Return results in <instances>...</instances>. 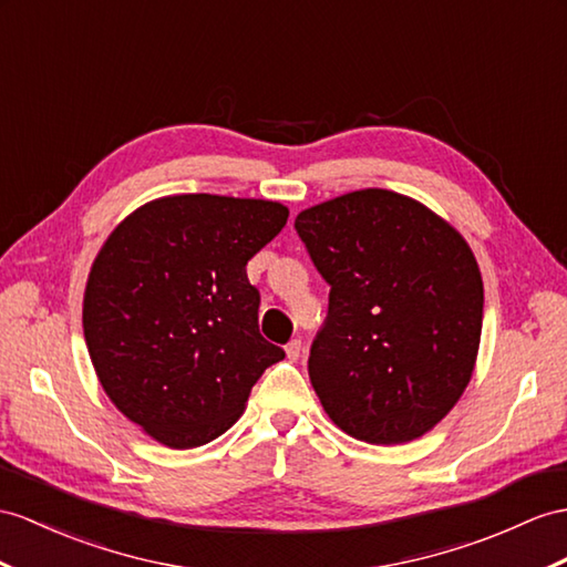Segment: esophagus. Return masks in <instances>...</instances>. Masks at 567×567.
<instances>
[{
  "label": "esophagus",
  "instance_id": "obj_1",
  "mask_svg": "<svg viewBox=\"0 0 567 567\" xmlns=\"http://www.w3.org/2000/svg\"><path fill=\"white\" fill-rule=\"evenodd\" d=\"M300 353H302V341H300V339H291V341L286 343V355H288V361H298Z\"/></svg>",
  "mask_w": 567,
  "mask_h": 567
}]
</instances>
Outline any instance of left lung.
<instances>
[{
	"label": "left lung",
	"mask_w": 567,
	"mask_h": 567,
	"mask_svg": "<svg viewBox=\"0 0 567 567\" xmlns=\"http://www.w3.org/2000/svg\"><path fill=\"white\" fill-rule=\"evenodd\" d=\"M296 230L329 284L308 372L327 416L370 445L416 440L472 380L483 281L447 220L390 189L300 212Z\"/></svg>",
	"instance_id": "1"
}]
</instances>
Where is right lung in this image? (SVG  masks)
Here are the masks:
<instances>
[{"instance_id": "obj_1", "label": "right lung", "mask_w": 567, "mask_h": 567, "mask_svg": "<svg viewBox=\"0 0 567 567\" xmlns=\"http://www.w3.org/2000/svg\"><path fill=\"white\" fill-rule=\"evenodd\" d=\"M286 220L279 202L175 195L140 206L101 247L84 293L91 363L110 402L158 443H212L286 355L259 334L245 269Z\"/></svg>"}]
</instances>
